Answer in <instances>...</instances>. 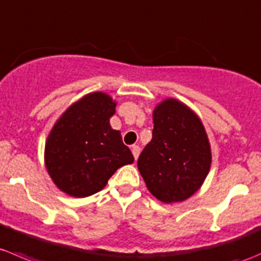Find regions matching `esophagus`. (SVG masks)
Returning a JSON list of instances; mask_svg holds the SVG:
<instances>
[{
    "label": "esophagus",
    "mask_w": 261,
    "mask_h": 261,
    "mask_svg": "<svg viewBox=\"0 0 261 261\" xmlns=\"http://www.w3.org/2000/svg\"><path fill=\"white\" fill-rule=\"evenodd\" d=\"M139 152H141V148H139V146H136V144H134V146H132V153H133L134 159H136V160L138 159Z\"/></svg>",
    "instance_id": "34e87169"
}]
</instances>
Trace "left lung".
Returning <instances> with one entry per match:
<instances>
[{
  "label": "left lung",
  "mask_w": 261,
  "mask_h": 261,
  "mask_svg": "<svg viewBox=\"0 0 261 261\" xmlns=\"http://www.w3.org/2000/svg\"><path fill=\"white\" fill-rule=\"evenodd\" d=\"M211 164V144L199 117L176 99L160 102L152 139L137 162L149 193L164 203L182 202L199 190Z\"/></svg>",
  "instance_id": "1"
}]
</instances>
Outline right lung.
<instances>
[{
  "mask_svg": "<svg viewBox=\"0 0 261 261\" xmlns=\"http://www.w3.org/2000/svg\"><path fill=\"white\" fill-rule=\"evenodd\" d=\"M117 102L105 92H91L72 104L45 142L46 171L59 190L85 198L104 189L124 165L133 164L119 130L110 127Z\"/></svg>",
  "mask_w": 261,
  "mask_h": 261,
  "instance_id": "add662e5",
  "label": "right lung"
}]
</instances>
